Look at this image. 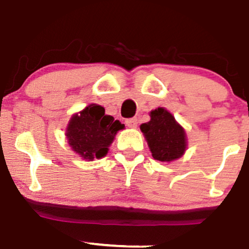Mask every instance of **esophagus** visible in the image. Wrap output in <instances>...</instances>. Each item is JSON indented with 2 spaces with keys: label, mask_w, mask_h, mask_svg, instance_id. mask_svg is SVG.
Segmentation results:
<instances>
[{
  "label": "esophagus",
  "mask_w": 249,
  "mask_h": 249,
  "mask_svg": "<svg viewBox=\"0 0 249 249\" xmlns=\"http://www.w3.org/2000/svg\"><path fill=\"white\" fill-rule=\"evenodd\" d=\"M137 124H139V121H137L136 118L128 119L127 121H125V124H127L129 128H136L137 127Z\"/></svg>",
  "instance_id": "1"
}]
</instances>
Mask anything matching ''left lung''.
<instances>
[{
  "mask_svg": "<svg viewBox=\"0 0 249 249\" xmlns=\"http://www.w3.org/2000/svg\"><path fill=\"white\" fill-rule=\"evenodd\" d=\"M150 121L140 125L151 155L156 160L170 163L185 154L188 137L175 116L163 107L149 113Z\"/></svg>",
  "mask_w": 249,
  "mask_h": 249,
  "instance_id": "8db88e82",
  "label": "left lung"
}]
</instances>
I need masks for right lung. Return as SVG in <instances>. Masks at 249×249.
<instances>
[{"instance_id":"obj_1","label":"right lung","mask_w":249,"mask_h":249,"mask_svg":"<svg viewBox=\"0 0 249 249\" xmlns=\"http://www.w3.org/2000/svg\"><path fill=\"white\" fill-rule=\"evenodd\" d=\"M119 120L105 114V108L90 104L80 112L73 114L67 124V143L83 160H93L105 157L115 135L124 129Z\"/></svg>"}]
</instances>
